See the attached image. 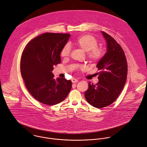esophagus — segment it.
I'll return each mask as SVG.
<instances>
[{
	"instance_id": "1",
	"label": "esophagus",
	"mask_w": 147,
	"mask_h": 147,
	"mask_svg": "<svg viewBox=\"0 0 147 147\" xmlns=\"http://www.w3.org/2000/svg\"><path fill=\"white\" fill-rule=\"evenodd\" d=\"M71 81H72L73 83H76V82H78V80L76 79V78H72L71 79Z\"/></svg>"
}]
</instances>
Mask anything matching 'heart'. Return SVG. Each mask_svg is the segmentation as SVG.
Segmentation results:
<instances>
[{"mask_svg": "<svg viewBox=\"0 0 147 147\" xmlns=\"http://www.w3.org/2000/svg\"><path fill=\"white\" fill-rule=\"evenodd\" d=\"M76 46L87 53V58L91 63H96L99 61L103 57L104 50L102 47H98L97 40L92 35L85 34L78 37L74 42ZM71 47L69 44H66L62 49L61 56L63 59L67 58L70 54ZM77 70H82L84 66H77Z\"/></svg>", "mask_w": 147, "mask_h": 147, "instance_id": "heart-1", "label": "heart"}]
</instances>
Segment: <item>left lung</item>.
<instances>
[{
    "mask_svg": "<svg viewBox=\"0 0 147 147\" xmlns=\"http://www.w3.org/2000/svg\"><path fill=\"white\" fill-rule=\"evenodd\" d=\"M106 40L107 51L97 63L99 82L88 84L85 92L86 100L91 106L102 109L113 103L121 93L126 83L127 63L121 46L110 35L102 31Z\"/></svg>",
    "mask_w": 147,
    "mask_h": 147,
    "instance_id": "left-lung-1",
    "label": "left lung"
}]
</instances>
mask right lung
<instances>
[{
    "label": "right lung",
    "mask_w": 147,
    "mask_h": 147,
    "mask_svg": "<svg viewBox=\"0 0 147 147\" xmlns=\"http://www.w3.org/2000/svg\"><path fill=\"white\" fill-rule=\"evenodd\" d=\"M70 34L45 33L29 41L21 59V73L25 86L35 99L52 106L63 101L72 83L65 78H54V66L61 62L60 57Z\"/></svg>",
    "instance_id": "add662e5"
}]
</instances>
